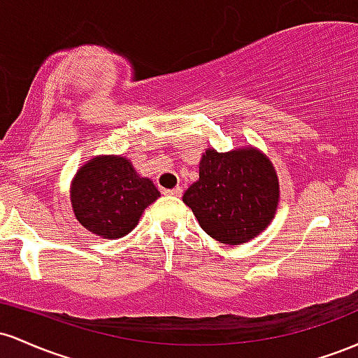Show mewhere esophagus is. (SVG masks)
Segmentation results:
<instances>
[{
  "instance_id": "1",
  "label": "esophagus",
  "mask_w": 358,
  "mask_h": 358,
  "mask_svg": "<svg viewBox=\"0 0 358 358\" xmlns=\"http://www.w3.org/2000/svg\"><path fill=\"white\" fill-rule=\"evenodd\" d=\"M162 192H164V194H167V196H176V198H179V196H182V187H174V189H164Z\"/></svg>"
}]
</instances>
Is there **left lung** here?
Listing matches in <instances>:
<instances>
[{
    "instance_id": "8db88e82",
    "label": "left lung",
    "mask_w": 358,
    "mask_h": 358,
    "mask_svg": "<svg viewBox=\"0 0 358 358\" xmlns=\"http://www.w3.org/2000/svg\"><path fill=\"white\" fill-rule=\"evenodd\" d=\"M182 201L211 238L242 245L274 220L279 178L271 159L254 147L230 152L210 147L199 160V179L187 187Z\"/></svg>"
}]
</instances>
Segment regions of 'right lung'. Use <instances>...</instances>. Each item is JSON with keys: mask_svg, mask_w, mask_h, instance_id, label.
Here are the masks:
<instances>
[{"mask_svg": "<svg viewBox=\"0 0 358 358\" xmlns=\"http://www.w3.org/2000/svg\"><path fill=\"white\" fill-rule=\"evenodd\" d=\"M157 198L160 192L154 182L142 178L123 155H96L81 166L71 182L76 220L87 231L108 240L128 235Z\"/></svg>", "mask_w": 358, "mask_h": 358, "instance_id": "1", "label": "right lung"}]
</instances>
